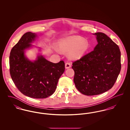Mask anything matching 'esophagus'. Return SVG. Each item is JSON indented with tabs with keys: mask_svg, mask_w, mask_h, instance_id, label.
Wrapping results in <instances>:
<instances>
[{
	"mask_svg": "<svg viewBox=\"0 0 130 130\" xmlns=\"http://www.w3.org/2000/svg\"><path fill=\"white\" fill-rule=\"evenodd\" d=\"M71 66V63L69 62H67L65 64V68L66 69H68V68H70Z\"/></svg>",
	"mask_w": 130,
	"mask_h": 130,
	"instance_id": "esophagus-1",
	"label": "esophagus"
}]
</instances>
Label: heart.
<instances>
[{"label":"heart","mask_w":130,"mask_h":130,"mask_svg":"<svg viewBox=\"0 0 130 130\" xmlns=\"http://www.w3.org/2000/svg\"><path fill=\"white\" fill-rule=\"evenodd\" d=\"M59 50L68 52L69 57L73 60L80 58L86 53L89 47V43L82 37L71 36L62 39L58 42Z\"/></svg>","instance_id":"heart-1"}]
</instances>
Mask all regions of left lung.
<instances>
[{"mask_svg":"<svg viewBox=\"0 0 130 130\" xmlns=\"http://www.w3.org/2000/svg\"><path fill=\"white\" fill-rule=\"evenodd\" d=\"M98 44L94 50L73 62L76 89L86 95H94L111 89L121 70L119 47L105 34L96 32Z\"/></svg>","mask_w":130,"mask_h":130,"instance_id":"obj_1","label":"left lung"}]
</instances>
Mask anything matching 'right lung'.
<instances>
[{
  "label": "right lung",
  "mask_w": 130,
  "mask_h": 130,
  "mask_svg": "<svg viewBox=\"0 0 130 130\" xmlns=\"http://www.w3.org/2000/svg\"><path fill=\"white\" fill-rule=\"evenodd\" d=\"M37 35L27 32L11 50L10 73L19 91L34 99H45L56 91L58 79L65 71V63H54L42 56L31 61L25 56V50L31 47Z\"/></svg>",
  "instance_id": "1"
}]
</instances>
